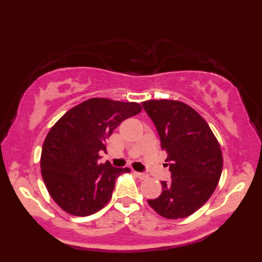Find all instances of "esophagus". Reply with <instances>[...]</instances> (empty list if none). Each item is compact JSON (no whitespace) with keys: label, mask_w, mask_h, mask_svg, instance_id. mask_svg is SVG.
<instances>
[{"label":"esophagus","mask_w":262,"mask_h":262,"mask_svg":"<svg viewBox=\"0 0 262 262\" xmlns=\"http://www.w3.org/2000/svg\"><path fill=\"white\" fill-rule=\"evenodd\" d=\"M134 173L136 174L137 178H140L141 180L148 179V174H145V173H142V172H134Z\"/></svg>","instance_id":"obj_1"}]
</instances>
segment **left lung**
<instances>
[{"label":"left lung","mask_w":262,"mask_h":262,"mask_svg":"<svg viewBox=\"0 0 262 262\" xmlns=\"http://www.w3.org/2000/svg\"><path fill=\"white\" fill-rule=\"evenodd\" d=\"M142 105L157 128L171 171V180L162 181V194L148 203L165 219H184L200 209L217 187L223 168L220 143L205 119L183 101Z\"/></svg>","instance_id":"1"}]
</instances>
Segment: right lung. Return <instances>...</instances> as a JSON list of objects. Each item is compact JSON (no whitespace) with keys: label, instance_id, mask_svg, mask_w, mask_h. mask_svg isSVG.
Returning a JSON list of instances; mask_svg holds the SVG:
<instances>
[{"label":"right lung","instance_id":"right-lung-1","mask_svg":"<svg viewBox=\"0 0 262 262\" xmlns=\"http://www.w3.org/2000/svg\"><path fill=\"white\" fill-rule=\"evenodd\" d=\"M141 111L137 103L91 98L70 108L51 128L40 168L48 193L61 209L89 216L107 205L115 179L130 170L99 164V151H106V139L115 128Z\"/></svg>","mask_w":262,"mask_h":262}]
</instances>
